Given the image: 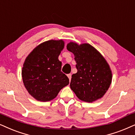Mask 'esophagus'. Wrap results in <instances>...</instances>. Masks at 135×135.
Returning a JSON list of instances; mask_svg holds the SVG:
<instances>
[{
    "label": "esophagus",
    "mask_w": 135,
    "mask_h": 135,
    "mask_svg": "<svg viewBox=\"0 0 135 135\" xmlns=\"http://www.w3.org/2000/svg\"><path fill=\"white\" fill-rule=\"evenodd\" d=\"M67 76L68 77V78H69V80H71V74H68Z\"/></svg>",
    "instance_id": "esophagus-1"
}]
</instances>
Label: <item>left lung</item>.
I'll use <instances>...</instances> for the list:
<instances>
[{
    "label": "left lung",
    "mask_w": 135,
    "mask_h": 135,
    "mask_svg": "<svg viewBox=\"0 0 135 135\" xmlns=\"http://www.w3.org/2000/svg\"><path fill=\"white\" fill-rule=\"evenodd\" d=\"M67 49L74 55L78 72L72 75L71 89L80 100L89 103L101 99L112 83V73L100 52L88 43L70 42Z\"/></svg>",
    "instance_id": "obj_1"
}]
</instances>
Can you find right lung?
Masks as SVG:
<instances>
[{
    "label": "right lung",
    "instance_id": "right-lung-1",
    "mask_svg": "<svg viewBox=\"0 0 135 135\" xmlns=\"http://www.w3.org/2000/svg\"><path fill=\"white\" fill-rule=\"evenodd\" d=\"M64 46L63 40H48L38 45L26 57L22 71L23 83L28 92L38 101L51 100L69 84L58 59Z\"/></svg>",
    "mask_w": 135,
    "mask_h": 135
}]
</instances>
